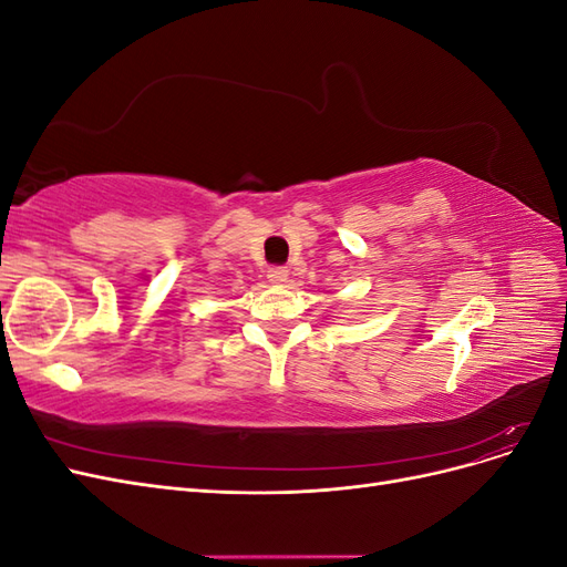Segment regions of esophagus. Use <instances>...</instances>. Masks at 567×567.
Returning <instances> with one entry per match:
<instances>
[{
  "label": "esophagus",
  "mask_w": 567,
  "mask_h": 567,
  "mask_svg": "<svg viewBox=\"0 0 567 567\" xmlns=\"http://www.w3.org/2000/svg\"><path fill=\"white\" fill-rule=\"evenodd\" d=\"M267 279H269L271 284L281 286V284H286V281H288V269H286V267H269V271H267Z\"/></svg>",
  "instance_id": "1"
}]
</instances>
